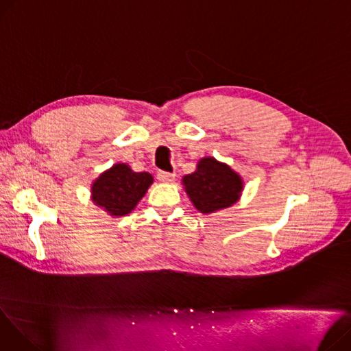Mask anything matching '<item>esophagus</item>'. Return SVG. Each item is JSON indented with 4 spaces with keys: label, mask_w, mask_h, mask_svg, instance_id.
<instances>
[{
    "label": "esophagus",
    "mask_w": 351,
    "mask_h": 351,
    "mask_svg": "<svg viewBox=\"0 0 351 351\" xmlns=\"http://www.w3.org/2000/svg\"><path fill=\"white\" fill-rule=\"evenodd\" d=\"M156 178H158L160 182H163V183H171V182L175 180V175L171 173V172H165V171H159V172L156 173Z\"/></svg>",
    "instance_id": "1"
}]
</instances>
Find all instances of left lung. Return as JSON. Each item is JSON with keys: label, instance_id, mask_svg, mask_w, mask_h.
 <instances>
[{"label": "left lung", "instance_id": "8db88e82", "mask_svg": "<svg viewBox=\"0 0 351 351\" xmlns=\"http://www.w3.org/2000/svg\"><path fill=\"white\" fill-rule=\"evenodd\" d=\"M186 193L202 213H213L236 203L243 191L241 178L215 158H203L197 171L183 178Z\"/></svg>", "mask_w": 351, "mask_h": 351}]
</instances>
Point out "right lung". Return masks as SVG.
<instances>
[{
  "instance_id": "1",
  "label": "right lung",
  "mask_w": 351,
  "mask_h": 351,
  "mask_svg": "<svg viewBox=\"0 0 351 351\" xmlns=\"http://www.w3.org/2000/svg\"><path fill=\"white\" fill-rule=\"evenodd\" d=\"M152 180L148 172H132L125 163H117L93 183V202L111 216H125L143 199Z\"/></svg>"
}]
</instances>
